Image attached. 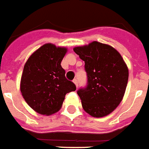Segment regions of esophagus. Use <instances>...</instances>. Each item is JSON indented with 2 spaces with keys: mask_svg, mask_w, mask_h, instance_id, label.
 I'll list each match as a JSON object with an SVG mask.
<instances>
[{
  "mask_svg": "<svg viewBox=\"0 0 149 149\" xmlns=\"http://www.w3.org/2000/svg\"><path fill=\"white\" fill-rule=\"evenodd\" d=\"M73 82H74V84H75L76 87H78V86H79V85H78V80L75 79H74V81H73Z\"/></svg>",
  "mask_w": 149,
  "mask_h": 149,
  "instance_id": "1",
  "label": "esophagus"
}]
</instances>
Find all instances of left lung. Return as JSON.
<instances>
[{"label":"left lung","mask_w":149,"mask_h":149,"mask_svg":"<svg viewBox=\"0 0 149 149\" xmlns=\"http://www.w3.org/2000/svg\"><path fill=\"white\" fill-rule=\"evenodd\" d=\"M74 51L85 63L87 85L78 90L86 113L100 118L112 112L127 87L128 69L116 49L109 45L92 42Z\"/></svg>","instance_id":"1"}]
</instances>
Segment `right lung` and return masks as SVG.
Segmentation results:
<instances>
[{"label": "right lung", "mask_w": 149, "mask_h": 149, "mask_svg": "<svg viewBox=\"0 0 149 149\" xmlns=\"http://www.w3.org/2000/svg\"><path fill=\"white\" fill-rule=\"evenodd\" d=\"M66 51L65 47L47 43L33 53L24 66L21 92L28 105L41 115L57 112L66 94L76 90L61 66Z\"/></svg>", "instance_id": "add662e5"}]
</instances>
